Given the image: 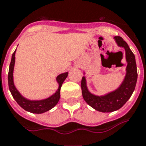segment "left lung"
Masks as SVG:
<instances>
[{"label": "left lung", "instance_id": "1", "mask_svg": "<svg viewBox=\"0 0 146 146\" xmlns=\"http://www.w3.org/2000/svg\"><path fill=\"white\" fill-rule=\"evenodd\" d=\"M114 40L118 46L125 50V60L127 63L125 77L119 86L105 95L97 96L90 93L88 90L85 76H83L81 81L82 94L84 100L94 110L102 113H112L122 107L131 97L137 82V67L135 55L121 36H114ZM83 74L85 75V72H83Z\"/></svg>", "mask_w": 146, "mask_h": 146}]
</instances>
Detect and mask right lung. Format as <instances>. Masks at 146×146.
Segmentation results:
<instances>
[{"label":"right lung","instance_id":"right-lung-1","mask_svg":"<svg viewBox=\"0 0 146 146\" xmlns=\"http://www.w3.org/2000/svg\"><path fill=\"white\" fill-rule=\"evenodd\" d=\"M15 53L16 50L14 51V53L12 54L11 57V64L9 67L8 72V86L9 90L11 91V94L16 102L19 104V106L26 110L27 112L32 113H36V114H41V113L47 112L51 109H53L55 106L60 100V88L62 84L66 80V78L68 76V72L61 73L60 75L56 76V80L58 83V89L51 95L50 97L46 99L40 100H31L27 99L24 96L21 95V93L17 90L14 82V64H15Z\"/></svg>","mask_w":146,"mask_h":146}]
</instances>
